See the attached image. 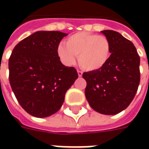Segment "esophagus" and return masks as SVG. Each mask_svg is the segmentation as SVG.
Wrapping results in <instances>:
<instances>
[{"instance_id": "obj_1", "label": "esophagus", "mask_w": 149, "mask_h": 149, "mask_svg": "<svg viewBox=\"0 0 149 149\" xmlns=\"http://www.w3.org/2000/svg\"><path fill=\"white\" fill-rule=\"evenodd\" d=\"M79 76H80V77H81V75H80V74H79Z\"/></svg>"}]
</instances>
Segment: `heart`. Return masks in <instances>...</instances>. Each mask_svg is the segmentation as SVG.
Returning <instances> with one entry per match:
<instances>
[{
    "label": "heart",
    "instance_id": "b5f03b06",
    "mask_svg": "<svg viewBox=\"0 0 149 149\" xmlns=\"http://www.w3.org/2000/svg\"><path fill=\"white\" fill-rule=\"evenodd\" d=\"M92 44L95 49V64L93 67L97 68L99 67L104 61L106 51H105V46L104 45V39L101 36H93L92 37Z\"/></svg>",
    "mask_w": 149,
    "mask_h": 149
}]
</instances>
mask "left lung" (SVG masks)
Masks as SVG:
<instances>
[{"label":"left lung","instance_id":"obj_1","mask_svg":"<svg viewBox=\"0 0 149 149\" xmlns=\"http://www.w3.org/2000/svg\"><path fill=\"white\" fill-rule=\"evenodd\" d=\"M67 34L39 31L15 46L8 60L9 83L21 106L35 117L58 112L65 93L78 77L60 61L58 46Z\"/></svg>","mask_w":149,"mask_h":149}]
</instances>
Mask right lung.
Returning a JSON list of instances; mask_svg holds the SVG:
<instances>
[{"mask_svg": "<svg viewBox=\"0 0 149 149\" xmlns=\"http://www.w3.org/2000/svg\"><path fill=\"white\" fill-rule=\"evenodd\" d=\"M111 55L96 70L83 73L85 97L90 107L104 115H116L130 104L141 81L140 56L133 44L117 32H101Z\"/></svg>", "mask_w": 149, "mask_h": 149, "instance_id": "obj_1", "label": "right lung"}]
</instances>
